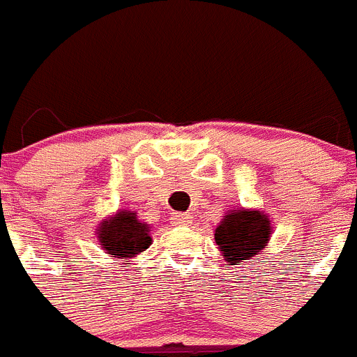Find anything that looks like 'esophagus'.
<instances>
[{"instance_id":"obj_1","label":"esophagus","mask_w":357,"mask_h":357,"mask_svg":"<svg viewBox=\"0 0 357 357\" xmlns=\"http://www.w3.org/2000/svg\"><path fill=\"white\" fill-rule=\"evenodd\" d=\"M172 222L175 223V225H188V223H191V214L189 213H173Z\"/></svg>"}]
</instances>
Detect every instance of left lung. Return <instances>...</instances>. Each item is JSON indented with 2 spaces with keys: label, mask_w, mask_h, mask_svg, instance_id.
<instances>
[{
  "label": "left lung",
  "mask_w": 357,
  "mask_h": 357,
  "mask_svg": "<svg viewBox=\"0 0 357 357\" xmlns=\"http://www.w3.org/2000/svg\"><path fill=\"white\" fill-rule=\"evenodd\" d=\"M272 227L261 211L236 207L225 213L214 230L218 248L225 255L227 263L239 264L259 255L270 241Z\"/></svg>",
  "instance_id": "left-lung-1"
}]
</instances>
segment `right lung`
<instances>
[{
    "label": "right lung",
    "instance_id": "right-lung-1",
    "mask_svg": "<svg viewBox=\"0 0 357 357\" xmlns=\"http://www.w3.org/2000/svg\"><path fill=\"white\" fill-rule=\"evenodd\" d=\"M98 239L110 257L128 261L151 245L150 227L134 211H118L98 227Z\"/></svg>",
    "mask_w": 357,
    "mask_h": 357
}]
</instances>
